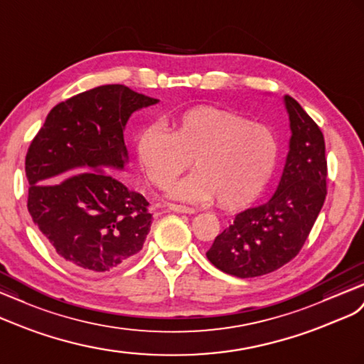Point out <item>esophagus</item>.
Listing matches in <instances>:
<instances>
[{"instance_id": "34e87169", "label": "esophagus", "mask_w": 364, "mask_h": 364, "mask_svg": "<svg viewBox=\"0 0 364 364\" xmlns=\"http://www.w3.org/2000/svg\"><path fill=\"white\" fill-rule=\"evenodd\" d=\"M167 209L172 212H176V213H193L195 212L192 208L183 206V204H172V203L167 204Z\"/></svg>"}]
</instances>
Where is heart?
Masks as SVG:
<instances>
[{"label":"heart","mask_w":364,"mask_h":364,"mask_svg":"<svg viewBox=\"0 0 364 364\" xmlns=\"http://www.w3.org/2000/svg\"><path fill=\"white\" fill-rule=\"evenodd\" d=\"M144 127L136 139L143 169L156 188L171 186L193 160L195 172L169 191L175 200L218 201L237 208L252 201L274 175L279 139L274 130L213 106H197Z\"/></svg>","instance_id":"1"}]
</instances>
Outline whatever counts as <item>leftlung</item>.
Returning a JSON list of instances; mask_svg holds the SVG:
<instances>
[{"label": "left lung", "mask_w": 364, "mask_h": 364, "mask_svg": "<svg viewBox=\"0 0 364 364\" xmlns=\"http://www.w3.org/2000/svg\"><path fill=\"white\" fill-rule=\"evenodd\" d=\"M283 101L291 139L275 193L266 204L240 212L206 252L213 266L238 278L266 275L291 262L326 198L324 136L292 97Z\"/></svg>", "instance_id": "left-lung-1"}]
</instances>
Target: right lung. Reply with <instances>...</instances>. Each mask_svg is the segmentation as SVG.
<instances>
[{
    "label": "right lung",
    "mask_w": 364,
    "mask_h": 364,
    "mask_svg": "<svg viewBox=\"0 0 364 364\" xmlns=\"http://www.w3.org/2000/svg\"><path fill=\"white\" fill-rule=\"evenodd\" d=\"M156 102L123 85L90 89L55 106L31 143L27 209L77 271L112 272L144 245L149 203L110 171L129 163L123 132L130 115Z\"/></svg>",
    "instance_id": "add662e5"
}]
</instances>
